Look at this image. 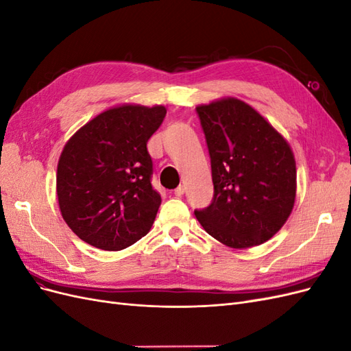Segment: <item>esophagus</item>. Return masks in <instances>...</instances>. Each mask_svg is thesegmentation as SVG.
Masks as SVG:
<instances>
[{"label":"esophagus","instance_id":"obj_1","mask_svg":"<svg viewBox=\"0 0 351 351\" xmlns=\"http://www.w3.org/2000/svg\"><path fill=\"white\" fill-rule=\"evenodd\" d=\"M184 192H186V187L180 184V186L174 190V195H176V196H178V197H182V196L184 195Z\"/></svg>","mask_w":351,"mask_h":351}]
</instances>
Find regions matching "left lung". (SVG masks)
<instances>
[{"mask_svg":"<svg viewBox=\"0 0 351 351\" xmlns=\"http://www.w3.org/2000/svg\"><path fill=\"white\" fill-rule=\"evenodd\" d=\"M210 156L214 197L195 210L209 236L232 249L277 234L295 200L290 145L249 104L224 98L196 107Z\"/></svg>","mask_w":351,"mask_h":351,"instance_id":"obj_1","label":"left lung"}]
</instances>
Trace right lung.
I'll use <instances>...</instances> for the list:
<instances>
[{
    "mask_svg": "<svg viewBox=\"0 0 351 351\" xmlns=\"http://www.w3.org/2000/svg\"><path fill=\"white\" fill-rule=\"evenodd\" d=\"M162 105H119L74 133L61 152L57 196L71 231L90 246L121 250L149 232L161 196L152 187L147 141Z\"/></svg>",
    "mask_w": 351,
    "mask_h": 351,
    "instance_id": "right-lung-1",
    "label": "right lung"
}]
</instances>
